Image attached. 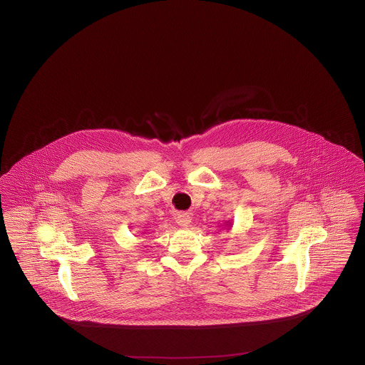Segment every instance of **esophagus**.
<instances>
[{
  "mask_svg": "<svg viewBox=\"0 0 365 365\" xmlns=\"http://www.w3.org/2000/svg\"><path fill=\"white\" fill-rule=\"evenodd\" d=\"M176 221H178V224L180 227H187L190 224V221H192V217L187 213H182V215H178Z\"/></svg>",
  "mask_w": 365,
  "mask_h": 365,
  "instance_id": "obj_1",
  "label": "esophagus"
}]
</instances>
